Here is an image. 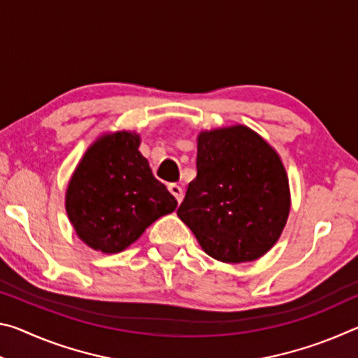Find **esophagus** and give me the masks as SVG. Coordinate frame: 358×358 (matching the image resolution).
<instances>
[{
  "label": "esophagus",
  "instance_id": "34e87169",
  "mask_svg": "<svg viewBox=\"0 0 358 358\" xmlns=\"http://www.w3.org/2000/svg\"><path fill=\"white\" fill-rule=\"evenodd\" d=\"M169 191H171V194L172 196L177 199V202L180 203L181 201H183V197H185V192H183V187H181L180 185H177V183H171L169 185Z\"/></svg>",
  "mask_w": 358,
  "mask_h": 358
}]
</instances>
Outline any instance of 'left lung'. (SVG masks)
<instances>
[{
  "label": "left lung",
  "mask_w": 358,
  "mask_h": 358,
  "mask_svg": "<svg viewBox=\"0 0 358 358\" xmlns=\"http://www.w3.org/2000/svg\"><path fill=\"white\" fill-rule=\"evenodd\" d=\"M196 164L180 220L216 260L262 257L280 238L290 210L281 157L252 129L237 124L201 132Z\"/></svg>",
  "instance_id": "8db88e82"
}]
</instances>
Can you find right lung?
I'll return each mask as SVG.
<instances>
[{"mask_svg": "<svg viewBox=\"0 0 358 358\" xmlns=\"http://www.w3.org/2000/svg\"><path fill=\"white\" fill-rule=\"evenodd\" d=\"M136 132L99 137L83 155L66 191V211L83 243L115 254L141 237L177 201L138 151Z\"/></svg>", "mask_w": 358, "mask_h": 358, "instance_id": "right-lung-1", "label": "right lung"}]
</instances>
